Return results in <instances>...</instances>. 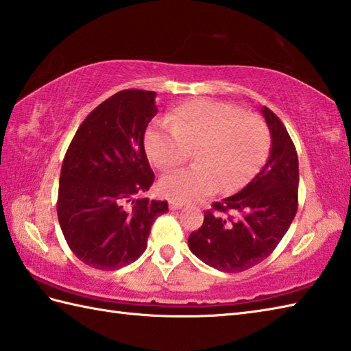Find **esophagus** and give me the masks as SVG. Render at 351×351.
<instances>
[{"mask_svg":"<svg viewBox=\"0 0 351 351\" xmlns=\"http://www.w3.org/2000/svg\"><path fill=\"white\" fill-rule=\"evenodd\" d=\"M169 206H170L171 211H175V210H181V208L184 206V204L182 202H176V200H170Z\"/></svg>","mask_w":351,"mask_h":351,"instance_id":"esophagus-1","label":"esophagus"}]
</instances>
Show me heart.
Wrapping results in <instances>:
<instances>
[{
    "label": "heart",
    "instance_id": "1",
    "mask_svg": "<svg viewBox=\"0 0 351 351\" xmlns=\"http://www.w3.org/2000/svg\"><path fill=\"white\" fill-rule=\"evenodd\" d=\"M270 131L263 119L243 113L230 104L191 99L178 106L167 121L149 126L145 149L160 169L170 170L189 160L196 147V166L164 176L161 193L178 202H190L249 184L270 151Z\"/></svg>",
    "mask_w": 351,
    "mask_h": 351
}]
</instances>
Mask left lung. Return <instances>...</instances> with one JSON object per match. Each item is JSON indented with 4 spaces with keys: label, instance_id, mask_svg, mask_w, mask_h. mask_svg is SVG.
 Returning <instances> with one entry per match:
<instances>
[{
    "label": "left lung",
    "instance_id": "1",
    "mask_svg": "<svg viewBox=\"0 0 351 351\" xmlns=\"http://www.w3.org/2000/svg\"><path fill=\"white\" fill-rule=\"evenodd\" d=\"M263 114L271 134L265 166L240 193L214 202L204 225L189 237L190 250L220 271H244L270 256L299 206L295 146L270 108Z\"/></svg>",
    "mask_w": 351,
    "mask_h": 351
}]
</instances>
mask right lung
I'll list each match as a JSON object with an SVG mask.
<instances>
[{
	"label": "right lung",
	"instance_id": "1",
	"mask_svg": "<svg viewBox=\"0 0 351 351\" xmlns=\"http://www.w3.org/2000/svg\"><path fill=\"white\" fill-rule=\"evenodd\" d=\"M155 92H117L99 104L66 151L57 215L64 240L80 261L98 270H119L146 250L166 200L137 197L154 182L145 131L158 113Z\"/></svg>",
	"mask_w": 351,
	"mask_h": 351
}]
</instances>
